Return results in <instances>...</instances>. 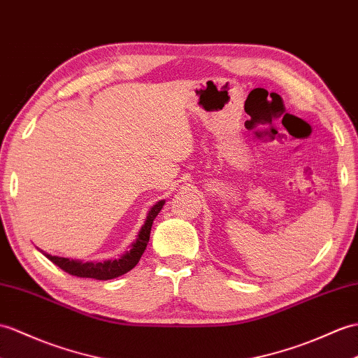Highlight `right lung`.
Listing matches in <instances>:
<instances>
[{"label": "right lung", "instance_id": "add662e5", "mask_svg": "<svg viewBox=\"0 0 358 358\" xmlns=\"http://www.w3.org/2000/svg\"><path fill=\"white\" fill-rule=\"evenodd\" d=\"M164 206V199L155 203L151 209H149L145 224L141 226L137 239L131 244V248L128 252H124L119 259H106V261H80V259H70V257H61V256H52L48 253L45 257H48L57 267L62 268L71 276L78 278H91L97 280H108L119 278L122 274L128 273L138 264L141 255L146 250V245L149 243V235H151V227L157 215L160 213L162 207Z\"/></svg>", "mask_w": 358, "mask_h": 358}]
</instances>
